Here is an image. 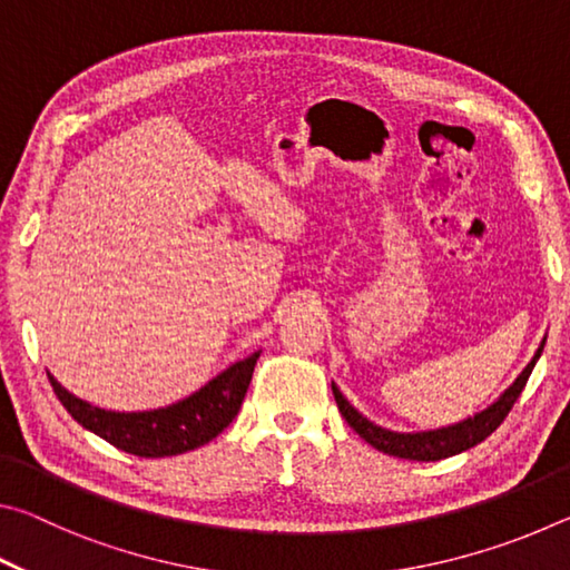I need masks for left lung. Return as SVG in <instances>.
Instances as JSON below:
<instances>
[{
	"mask_svg": "<svg viewBox=\"0 0 570 570\" xmlns=\"http://www.w3.org/2000/svg\"><path fill=\"white\" fill-rule=\"evenodd\" d=\"M543 346H546V336H543V342H540L538 352L533 354V360L528 362L525 370L518 374L515 382L510 384V387L500 394L493 404H488L485 410L475 412L468 420L448 424V428H438V430L394 432L387 428H380V424L366 420L364 414L354 407V404H350V400L344 397L334 382H332V392H334L336 407H340L346 424H350V428L364 442H370L372 448H377L380 452H384V455H392V458L435 462V460L460 455V452L475 448L482 440L493 435V432L500 428V422L508 417V412L513 410V404L520 397V392H523L530 372H533L535 362L540 360V354H543Z\"/></svg>",
	"mask_w": 570,
	"mask_h": 570,
	"instance_id": "8db88e82",
	"label": "left lung"
}]
</instances>
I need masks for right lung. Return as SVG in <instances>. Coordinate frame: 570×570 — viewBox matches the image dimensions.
I'll list each match as a JSON object with an SVG mask.
<instances>
[{
  "mask_svg": "<svg viewBox=\"0 0 570 570\" xmlns=\"http://www.w3.org/2000/svg\"><path fill=\"white\" fill-rule=\"evenodd\" d=\"M262 352H254L246 360H238L228 370L216 374L198 392L188 394L168 407L142 410V412H115L90 404L88 400L75 397L57 382L50 372L57 400L65 410L82 424L85 430L108 440L118 450L138 458H170L180 452L196 450L220 435L240 410L246 390L254 374L256 360Z\"/></svg>",
  "mask_w": 570,
  "mask_h": 570,
  "instance_id": "right-lung-1",
  "label": "right lung"
}]
</instances>
